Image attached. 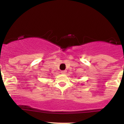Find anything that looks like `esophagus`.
<instances>
[{"label":"esophagus","instance_id":"obj_1","mask_svg":"<svg viewBox=\"0 0 124 124\" xmlns=\"http://www.w3.org/2000/svg\"><path fill=\"white\" fill-rule=\"evenodd\" d=\"M66 72H67L66 70H62V71H61V73L62 74H66Z\"/></svg>","mask_w":124,"mask_h":124}]
</instances>
